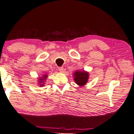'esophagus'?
<instances>
[{"instance_id":"34e87169","label":"esophagus","mask_w":134,"mask_h":134,"mask_svg":"<svg viewBox=\"0 0 134 134\" xmlns=\"http://www.w3.org/2000/svg\"><path fill=\"white\" fill-rule=\"evenodd\" d=\"M58 70H59V71L60 72H63V67H60L58 68Z\"/></svg>"}]
</instances>
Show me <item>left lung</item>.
Returning <instances> with one entry per match:
<instances>
[{"mask_svg": "<svg viewBox=\"0 0 134 134\" xmlns=\"http://www.w3.org/2000/svg\"><path fill=\"white\" fill-rule=\"evenodd\" d=\"M88 79V73L85 71H76L75 73L74 80L79 85L83 86L87 83Z\"/></svg>", "mask_w": 134, "mask_h": 134, "instance_id": "left-lung-1", "label": "left lung"}]
</instances>
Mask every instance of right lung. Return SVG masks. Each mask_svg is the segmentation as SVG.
<instances>
[{
  "instance_id": "obj_1",
  "label": "right lung",
  "mask_w": 134,
  "mask_h": 134,
  "mask_svg": "<svg viewBox=\"0 0 134 134\" xmlns=\"http://www.w3.org/2000/svg\"><path fill=\"white\" fill-rule=\"evenodd\" d=\"M46 77H47V76H44V77L42 78V79H41V81H39V82H40V83H43V81H44L43 80H45V79L46 78Z\"/></svg>"
}]
</instances>
